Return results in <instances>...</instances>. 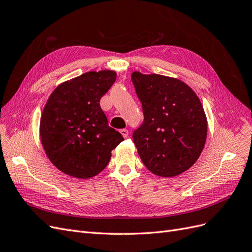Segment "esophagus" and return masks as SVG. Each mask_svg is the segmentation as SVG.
<instances>
[{
    "label": "esophagus",
    "instance_id": "obj_1",
    "mask_svg": "<svg viewBox=\"0 0 252 252\" xmlns=\"http://www.w3.org/2000/svg\"><path fill=\"white\" fill-rule=\"evenodd\" d=\"M120 132H121L122 135L124 136V138H127V136H128V130H127V129H121Z\"/></svg>",
    "mask_w": 252,
    "mask_h": 252
}]
</instances>
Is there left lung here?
<instances>
[{"label": "left lung", "mask_w": 252, "mask_h": 252, "mask_svg": "<svg viewBox=\"0 0 252 252\" xmlns=\"http://www.w3.org/2000/svg\"><path fill=\"white\" fill-rule=\"evenodd\" d=\"M131 80L144 113L132 139L144 165L164 178L188 170L201 156L207 136L200 98L174 78L134 71Z\"/></svg>", "instance_id": "left-lung-1"}]
</instances>
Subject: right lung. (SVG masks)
<instances>
[{"mask_svg":"<svg viewBox=\"0 0 252 252\" xmlns=\"http://www.w3.org/2000/svg\"><path fill=\"white\" fill-rule=\"evenodd\" d=\"M117 80L113 70L89 71L52 91L43 109L40 136L50 162L77 179H89L108 165L124 141L109 127L100 100Z\"/></svg>","mask_w":252,"mask_h":252,"instance_id":"add662e5","label":"right lung"}]
</instances>
